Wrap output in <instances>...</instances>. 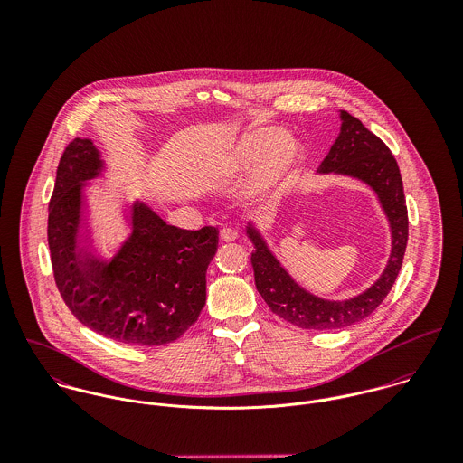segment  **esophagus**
<instances>
[{
	"instance_id": "obj_1",
	"label": "esophagus",
	"mask_w": 463,
	"mask_h": 463,
	"mask_svg": "<svg viewBox=\"0 0 463 463\" xmlns=\"http://www.w3.org/2000/svg\"><path fill=\"white\" fill-rule=\"evenodd\" d=\"M237 239H239V232H237L235 228L226 226V228L221 230V241H224V242H233V241H237Z\"/></svg>"
}]
</instances>
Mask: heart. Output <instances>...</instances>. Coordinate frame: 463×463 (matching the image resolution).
<instances>
[{"label": "heart", "instance_id": "heart-1", "mask_svg": "<svg viewBox=\"0 0 463 463\" xmlns=\"http://www.w3.org/2000/svg\"><path fill=\"white\" fill-rule=\"evenodd\" d=\"M301 158V147L279 128H257L246 133L222 162L228 175L261 162L244 185V198L257 201L278 193Z\"/></svg>", "mask_w": 463, "mask_h": 463}]
</instances>
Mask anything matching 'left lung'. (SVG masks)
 <instances>
[{"mask_svg":"<svg viewBox=\"0 0 463 463\" xmlns=\"http://www.w3.org/2000/svg\"><path fill=\"white\" fill-rule=\"evenodd\" d=\"M340 133L321 162L319 173L358 178L378 194L392 230V253L380 279L364 294L345 301H328L301 288L267 250L260 233L250 224L248 235L255 244L251 264L257 290L272 314L305 330H338L369 317L391 292L408 241V210L394 155L360 119L345 110H340Z\"/></svg>","mask_w":463,"mask_h":463,"instance_id":"8db88e82","label":"left lung"}]
</instances>
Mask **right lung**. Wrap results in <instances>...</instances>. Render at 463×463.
I'll return each instance as SVG.
<instances>
[{"mask_svg":"<svg viewBox=\"0 0 463 463\" xmlns=\"http://www.w3.org/2000/svg\"><path fill=\"white\" fill-rule=\"evenodd\" d=\"M101 171L89 138L67 144L50 199L48 244L59 292L72 316L103 336L137 345H164L198 321L206 301V267L219 230H182L146 204L133 206V232L110 264L76 255L85 180Z\"/></svg>","mask_w":463,"mask_h":463,"instance_id":"add662e5","label":"right lung"}]
</instances>
